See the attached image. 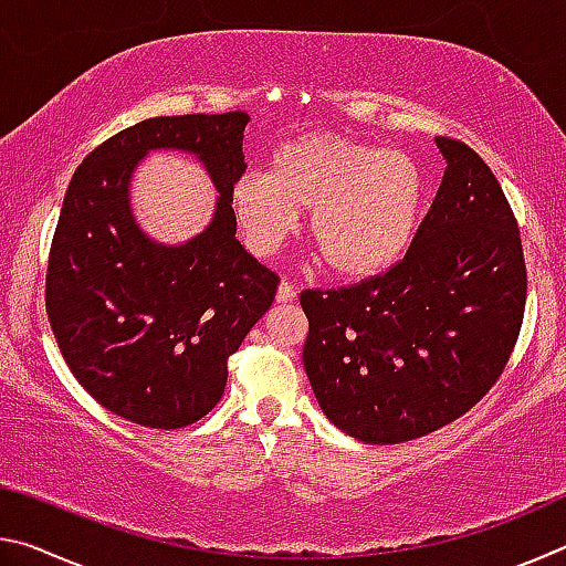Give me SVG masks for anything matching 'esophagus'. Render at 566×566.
I'll list each match as a JSON object with an SVG mask.
<instances>
[{
  "instance_id": "34e87169",
  "label": "esophagus",
  "mask_w": 566,
  "mask_h": 566,
  "mask_svg": "<svg viewBox=\"0 0 566 566\" xmlns=\"http://www.w3.org/2000/svg\"><path fill=\"white\" fill-rule=\"evenodd\" d=\"M294 296H296V290H294V284H290V282H282L280 290H276V302H280V304L292 302Z\"/></svg>"
}]
</instances>
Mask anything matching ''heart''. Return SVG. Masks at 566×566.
Segmentation results:
<instances>
[{
	"instance_id": "b5f03b06",
	"label": "heart",
	"mask_w": 566,
	"mask_h": 566,
	"mask_svg": "<svg viewBox=\"0 0 566 566\" xmlns=\"http://www.w3.org/2000/svg\"><path fill=\"white\" fill-rule=\"evenodd\" d=\"M427 195V171L405 149L304 134L274 151L270 171H244L229 199L254 254H274L310 209L306 232L324 270L369 280L415 242Z\"/></svg>"
}]
</instances>
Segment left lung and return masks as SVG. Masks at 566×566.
I'll use <instances>...</instances> for the list:
<instances>
[{"label": "left lung", "mask_w": 566, "mask_h": 566, "mask_svg": "<svg viewBox=\"0 0 566 566\" xmlns=\"http://www.w3.org/2000/svg\"><path fill=\"white\" fill-rule=\"evenodd\" d=\"M442 187L405 260L339 290H306L304 369L334 427L367 444L437 432L472 409L520 337L526 266L500 181L437 137Z\"/></svg>", "instance_id": "left-lung-1"}]
</instances>
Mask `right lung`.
<instances>
[{
  "mask_svg": "<svg viewBox=\"0 0 566 566\" xmlns=\"http://www.w3.org/2000/svg\"><path fill=\"white\" fill-rule=\"evenodd\" d=\"M249 114L155 117L76 167L46 266V314L76 381L134 424L179 429L217 407L227 359L262 319L280 276L239 244L232 187ZM195 156L220 191L213 222L185 245L133 219L130 175L149 150Z\"/></svg>",
  "mask_w": 566,
  "mask_h": 566,
  "instance_id": "1",
  "label": "right lung"
}]
</instances>
